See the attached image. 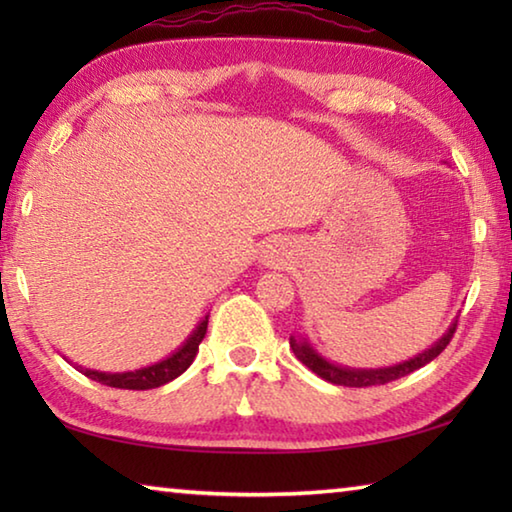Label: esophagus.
Segmentation results:
<instances>
[{
    "label": "esophagus",
    "instance_id": "obj_1",
    "mask_svg": "<svg viewBox=\"0 0 512 512\" xmlns=\"http://www.w3.org/2000/svg\"><path fill=\"white\" fill-rule=\"evenodd\" d=\"M280 255H282V248L277 246V244H268V248L264 250V259H266L268 264L280 262Z\"/></svg>",
    "mask_w": 512,
    "mask_h": 512
}]
</instances>
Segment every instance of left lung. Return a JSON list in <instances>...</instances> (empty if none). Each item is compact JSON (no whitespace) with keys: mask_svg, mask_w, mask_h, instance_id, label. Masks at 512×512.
<instances>
[{"mask_svg":"<svg viewBox=\"0 0 512 512\" xmlns=\"http://www.w3.org/2000/svg\"><path fill=\"white\" fill-rule=\"evenodd\" d=\"M456 332V320L452 325L447 327V332L440 336V339L431 345L429 350L420 352L418 357H413L409 361H402V363H395V366H386V368H348V366H339V363H332L327 361L323 354H320L314 345H311L305 336H291L289 343L293 352H296V357L305 363V366L316 372L318 377H323L329 384H336V386H352V388H366V386H379V384H388V381H395L400 377L411 375L413 370H418L422 366H427L429 361H433L438 357L440 352H443L449 341H452V336Z\"/></svg>","mask_w":512,"mask_h":512,"instance_id":"left-lung-1","label":"left lung"}]
</instances>
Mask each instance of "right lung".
Masks as SVG:
<instances>
[{
  "instance_id": "right-lung-1",
  "label": "right lung",
  "mask_w": 512,
  "mask_h": 512,
  "mask_svg": "<svg viewBox=\"0 0 512 512\" xmlns=\"http://www.w3.org/2000/svg\"><path fill=\"white\" fill-rule=\"evenodd\" d=\"M207 318L205 316L201 323L194 327V332L187 336V341L180 345V348L169 354L167 359H162L158 363H151L146 368H137L131 372H101V370H90V368H79L85 377H90L99 384H106L112 388H128V391H149V388H158L169 384L171 379H176L183 375V372L192 366V361L198 352V345L205 339L207 332Z\"/></svg>"
}]
</instances>
